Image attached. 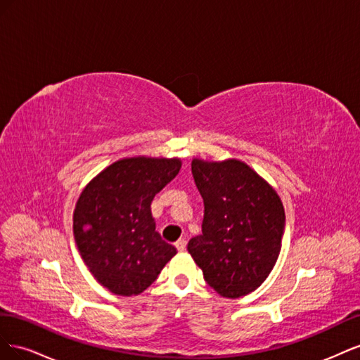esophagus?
<instances>
[{
	"label": "esophagus",
	"instance_id": "34e87169",
	"mask_svg": "<svg viewBox=\"0 0 360 360\" xmlns=\"http://www.w3.org/2000/svg\"><path fill=\"white\" fill-rule=\"evenodd\" d=\"M176 248L179 250H184L186 249V240H184V238H179V240L176 242Z\"/></svg>",
	"mask_w": 360,
	"mask_h": 360
}]
</instances>
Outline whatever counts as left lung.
Masks as SVG:
<instances>
[{
	"mask_svg": "<svg viewBox=\"0 0 360 360\" xmlns=\"http://www.w3.org/2000/svg\"><path fill=\"white\" fill-rule=\"evenodd\" d=\"M192 176L204 200L202 234L188 250L207 284L228 299L257 290L281 252L284 205L276 191L237 159L192 160Z\"/></svg>",
	"mask_w": 360,
	"mask_h": 360,
	"instance_id": "8db88e82",
	"label": "left lung"
}]
</instances>
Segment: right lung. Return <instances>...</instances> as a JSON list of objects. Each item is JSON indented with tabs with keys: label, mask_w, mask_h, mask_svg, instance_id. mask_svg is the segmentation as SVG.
I'll list each match as a JSON object with an SVG mask.
<instances>
[{
	"label": "right lung",
	"mask_w": 360,
	"mask_h": 360,
	"mask_svg": "<svg viewBox=\"0 0 360 360\" xmlns=\"http://www.w3.org/2000/svg\"><path fill=\"white\" fill-rule=\"evenodd\" d=\"M177 158H126L86 184L73 212V236L86 267L117 296H138L177 254L162 240L151 201L177 176Z\"/></svg>",
	"instance_id": "1"
}]
</instances>
